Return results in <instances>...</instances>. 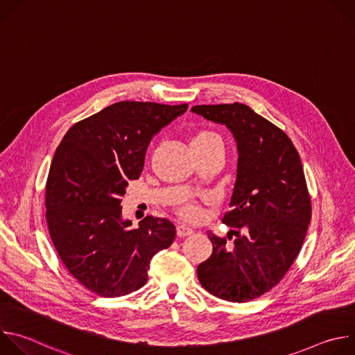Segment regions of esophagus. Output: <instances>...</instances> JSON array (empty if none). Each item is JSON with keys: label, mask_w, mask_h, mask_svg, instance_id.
I'll use <instances>...</instances> for the list:
<instances>
[{"label": "esophagus", "mask_w": 355, "mask_h": 355, "mask_svg": "<svg viewBox=\"0 0 355 355\" xmlns=\"http://www.w3.org/2000/svg\"><path fill=\"white\" fill-rule=\"evenodd\" d=\"M192 233H193V230L187 225H178L177 226V236L178 237H185V236H189Z\"/></svg>", "instance_id": "esophagus-1"}]
</instances>
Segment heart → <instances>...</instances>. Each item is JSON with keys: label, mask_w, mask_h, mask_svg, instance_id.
Listing matches in <instances>:
<instances>
[{"label": "heart", "mask_w": 355, "mask_h": 355, "mask_svg": "<svg viewBox=\"0 0 355 355\" xmlns=\"http://www.w3.org/2000/svg\"><path fill=\"white\" fill-rule=\"evenodd\" d=\"M191 147L193 151H208L216 147H222V140L218 133L208 130V129H202L193 133L191 137ZM178 214L182 218L187 219H195L199 216V208L193 204V202H184V204L178 208Z\"/></svg>", "instance_id": "1"}]
</instances>
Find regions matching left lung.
Here are the masks:
<instances>
[{
	"label": "left lung",
	"mask_w": 355,
	"mask_h": 355,
	"mask_svg": "<svg viewBox=\"0 0 355 355\" xmlns=\"http://www.w3.org/2000/svg\"><path fill=\"white\" fill-rule=\"evenodd\" d=\"M191 111L226 125L239 150L230 211L222 219L234 237L208 234L214 251L198 266V279L216 297L248 302L278 285L302 248L312 218L305 173L286 133L250 107L234 103Z\"/></svg>",
	"instance_id": "1"
}]
</instances>
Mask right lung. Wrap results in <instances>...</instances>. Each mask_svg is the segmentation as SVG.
<instances>
[{
	"instance_id": "right-lung-1",
	"label": "right lung",
	"mask_w": 355,
	"mask_h": 355,
	"mask_svg": "<svg viewBox=\"0 0 355 355\" xmlns=\"http://www.w3.org/2000/svg\"><path fill=\"white\" fill-rule=\"evenodd\" d=\"M188 104L122 101L74 123L50 164L44 205L50 237L69 272L88 291L123 296L147 281L150 261L170 247L175 226L122 219V196L137 180L153 136Z\"/></svg>"
}]
</instances>
